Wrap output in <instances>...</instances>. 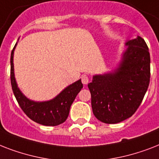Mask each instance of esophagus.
Instances as JSON below:
<instances>
[{"mask_svg":"<svg viewBox=\"0 0 159 159\" xmlns=\"http://www.w3.org/2000/svg\"><path fill=\"white\" fill-rule=\"evenodd\" d=\"M82 82L83 83L84 85L87 84L88 82H89V78L87 77V75H82Z\"/></svg>","mask_w":159,"mask_h":159,"instance_id":"obj_1","label":"esophagus"}]
</instances>
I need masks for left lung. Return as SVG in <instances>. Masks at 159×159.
Segmentation results:
<instances>
[{"label": "left lung", "instance_id": "obj_1", "mask_svg": "<svg viewBox=\"0 0 159 159\" xmlns=\"http://www.w3.org/2000/svg\"><path fill=\"white\" fill-rule=\"evenodd\" d=\"M125 46L118 67L94 75L88 84L93 114L103 123H120L133 116L149 85L150 55L144 39L137 36Z\"/></svg>", "mask_w": 159, "mask_h": 159}]
</instances>
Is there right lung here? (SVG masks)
<instances>
[{
  "instance_id": "1",
  "label": "right lung",
  "mask_w": 159,
  "mask_h": 159,
  "mask_svg": "<svg viewBox=\"0 0 159 159\" xmlns=\"http://www.w3.org/2000/svg\"><path fill=\"white\" fill-rule=\"evenodd\" d=\"M16 44L11 55V82L14 95L20 108L29 118L43 125L56 126L63 123L69 115L72 102L83 87L81 79L67 86L52 100L46 102L30 100L21 92L15 77L13 57Z\"/></svg>"
}]
</instances>
